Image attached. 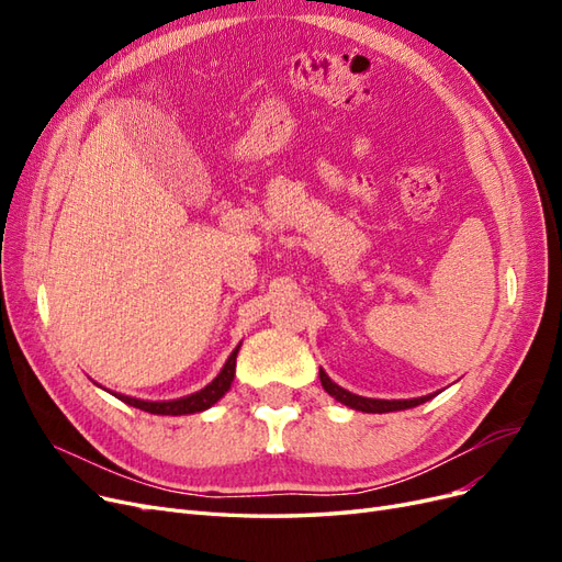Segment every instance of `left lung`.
<instances>
[{
    "label": "left lung",
    "mask_w": 562,
    "mask_h": 562,
    "mask_svg": "<svg viewBox=\"0 0 562 562\" xmlns=\"http://www.w3.org/2000/svg\"><path fill=\"white\" fill-rule=\"evenodd\" d=\"M321 375V384L323 389L328 391V394L339 401L342 405L351 407V411H361V413H396V411H407V407H415V405H422L431 401L436 394H429V396H419V398H394V401H386V398H366V396H359V394H351V391L342 389L339 384H335L328 375L326 370H318Z\"/></svg>",
    "instance_id": "1"
}]
</instances>
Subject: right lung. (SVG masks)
<instances>
[{"label":"right lung","mask_w":562,"mask_h":562,"mask_svg":"<svg viewBox=\"0 0 562 562\" xmlns=\"http://www.w3.org/2000/svg\"><path fill=\"white\" fill-rule=\"evenodd\" d=\"M239 349H241V342L229 353V359L225 361L223 370L217 372V378L211 384L194 391V394H190V396L173 398V401H145V398H133V396H126V394H116V391H110V389H105V391H110V394L116 396L119 401H124L133 407H138V411H145V413H151V415H173V417H178V415L203 413V411H209L211 405H215L229 391V386L234 382L236 353H239Z\"/></svg>","instance_id":"obj_1"}]
</instances>
